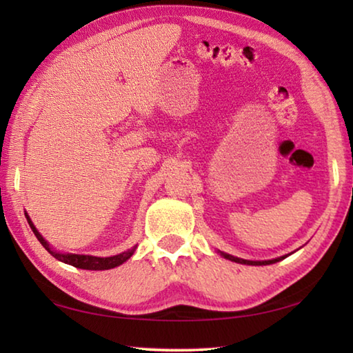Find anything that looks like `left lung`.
<instances>
[{
	"mask_svg": "<svg viewBox=\"0 0 353 353\" xmlns=\"http://www.w3.org/2000/svg\"><path fill=\"white\" fill-rule=\"evenodd\" d=\"M218 252L224 256V259L230 260V261H235V263H241V265H250V266H263V265H272V263H277L280 260L286 259L288 255H283V256H279V259H272V260H244V259H238V256H234L230 254H225V252H221V250H218Z\"/></svg>",
	"mask_w": 353,
	"mask_h": 353,
	"instance_id": "obj_1",
	"label": "left lung"
}]
</instances>
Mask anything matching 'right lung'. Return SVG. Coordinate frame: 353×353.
I'll return each mask as SVG.
<instances>
[{
    "instance_id": "add662e5",
    "label": "right lung",
    "mask_w": 353,
    "mask_h": 353,
    "mask_svg": "<svg viewBox=\"0 0 353 353\" xmlns=\"http://www.w3.org/2000/svg\"><path fill=\"white\" fill-rule=\"evenodd\" d=\"M26 214V219L29 223V227H31L34 235L37 236V240L41 243L48 252H50L56 260L67 263V265H71L74 268H79V270H88V271H104V270H112V268H117L119 265H123L124 261H128L130 256L134 255L137 246H134L132 249L124 250V252L118 254V255H112V256H94V255H82V254H63V252H57V250L52 249V246H50L43 236L40 235V232L35 229L34 223L29 218V214Z\"/></svg>"
}]
</instances>
